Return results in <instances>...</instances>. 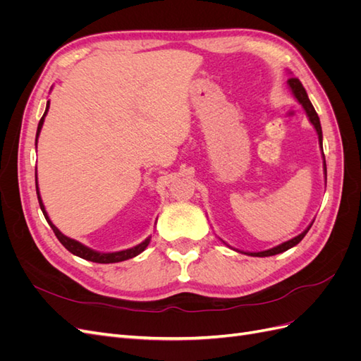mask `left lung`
Segmentation results:
<instances>
[{
    "instance_id": "left-lung-1",
    "label": "left lung",
    "mask_w": 361,
    "mask_h": 361,
    "mask_svg": "<svg viewBox=\"0 0 361 361\" xmlns=\"http://www.w3.org/2000/svg\"><path fill=\"white\" fill-rule=\"evenodd\" d=\"M288 84H289V87H290V90H292L293 96L297 97V101L302 105V108L305 110V113H307L309 120L312 122V125L314 126L316 133H318V137H319V146H321V149H322V128H321V122H319L318 113L314 111V108H313V105H312V102H310V99H309V96H307V93H305L304 87H302V84H301V81H300L298 78H289V80H288ZM322 157H324V150H322ZM324 171H325V179H326V164H325V157H324ZM312 224H313V223H312ZM312 224H310L307 228H305V231H304L301 235L295 236V238L289 239V241L283 243V244H280V245H277V247H274V248L265 250V251H257V253H244V255H248V256H256V257H267V256H274V255L283 253V251H286V250L292 248L293 245H297V244L301 241V239L305 236V233H307V232L310 231Z\"/></svg>"
}]
</instances>
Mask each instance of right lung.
I'll return each instance as SVG.
<instances>
[{"mask_svg":"<svg viewBox=\"0 0 361 361\" xmlns=\"http://www.w3.org/2000/svg\"><path fill=\"white\" fill-rule=\"evenodd\" d=\"M48 110H49V101H48V104H47V110H45V113H43V116H42V118H40V122H39V126H37L36 146H37V138H39V134H40L43 120H45V116H47ZM36 191H37V200H39V204H40V209H42L43 215H45L48 224L51 226V228L54 231V233H56L59 241L63 244V247L66 248V250H69L71 253L75 255V256H78V257L85 259V260H90V262H96V264H116V262H122V260H128V259H130V257L138 256V255L141 253V251H145V248H146V247L149 245V243H150V238H147L146 241H143V243L135 245V247H133V248L122 250V251H116V253H99V251H94V250H92V248H89V247L82 245L81 243L75 241V239H71V238H68V236H64V235L59 231V228L51 223L49 216H48V214H47V211H45V206H43V203H42L40 194H39L37 173H36Z\"/></svg>","mask_w":361,"mask_h":361,"instance_id":"add662e5","label":"right lung"}]
</instances>
